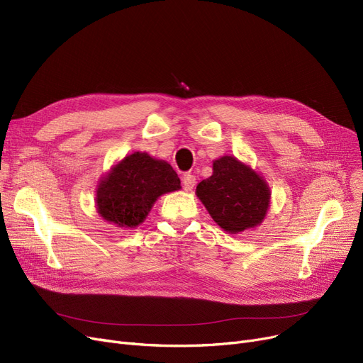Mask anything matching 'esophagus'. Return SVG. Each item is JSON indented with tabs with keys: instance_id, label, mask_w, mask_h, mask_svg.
<instances>
[{
	"instance_id": "34e87169",
	"label": "esophagus",
	"mask_w": 363,
	"mask_h": 363,
	"mask_svg": "<svg viewBox=\"0 0 363 363\" xmlns=\"http://www.w3.org/2000/svg\"><path fill=\"white\" fill-rule=\"evenodd\" d=\"M182 185L185 191H191V189L196 186V177L191 174H185L182 177Z\"/></svg>"
}]
</instances>
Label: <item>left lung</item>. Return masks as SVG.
<instances>
[{"label":"left lung","mask_w":363,"mask_h":363,"mask_svg":"<svg viewBox=\"0 0 363 363\" xmlns=\"http://www.w3.org/2000/svg\"><path fill=\"white\" fill-rule=\"evenodd\" d=\"M196 194L212 219L233 235L259 226L271 206L268 182L234 156L213 160L212 177L197 185Z\"/></svg>","instance_id":"obj_1"}]
</instances>
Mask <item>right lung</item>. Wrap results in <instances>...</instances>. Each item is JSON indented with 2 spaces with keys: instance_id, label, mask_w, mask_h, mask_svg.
I'll return each instance as SVG.
<instances>
[{
  "instance_id": "obj_1",
  "label": "right lung",
  "mask_w": 363,
  "mask_h": 363,
  "mask_svg": "<svg viewBox=\"0 0 363 363\" xmlns=\"http://www.w3.org/2000/svg\"><path fill=\"white\" fill-rule=\"evenodd\" d=\"M179 188L178 174L167 162L135 151L100 179L95 206L106 222L132 230L145 220L160 196Z\"/></svg>"
}]
</instances>
